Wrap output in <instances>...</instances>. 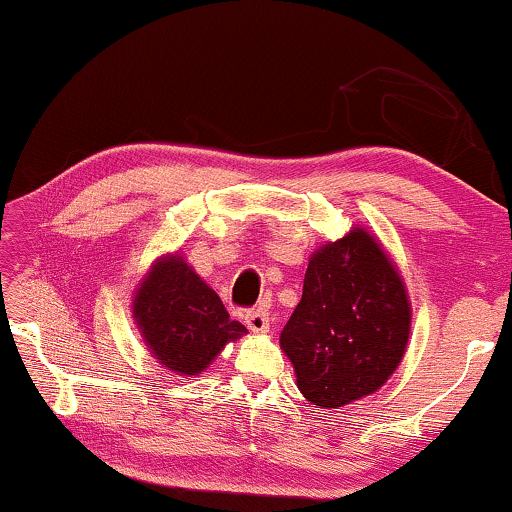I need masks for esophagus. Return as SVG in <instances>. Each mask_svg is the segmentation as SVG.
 I'll list each match as a JSON object with an SVG mask.
<instances>
[{"instance_id":"1","label":"esophagus","mask_w":512,"mask_h":512,"mask_svg":"<svg viewBox=\"0 0 512 512\" xmlns=\"http://www.w3.org/2000/svg\"><path fill=\"white\" fill-rule=\"evenodd\" d=\"M244 321H247L249 331H254V333H265V331H268V326H270V317H268V312H265V310L247 312Z\"/></svg>"}]
</instances>
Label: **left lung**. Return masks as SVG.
Listing matches in <instances>:
<instances>
[{"label":"left lung","mask_w":512,"mask_h":512,"mask_svg":"<svg viewBox=\"0 0 512 512\" xmlns=\"http://www.w3.org/2000/svg\"><path fill=\"white\" fill-rule=\"evenodd\" d=\"M410 300L396 265L366 228L310 256L303 298L279 345L296 384L319 408L375 394L394 375L410 335Z\"/></svg>","instance_id":"8db88e82"}]
</instances>
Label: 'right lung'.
<instances>
[{
  "instance_id": "add662e5",
  "label": "right lung",
  "mask_w": 512,
  "mask_h": 512,
  "mask_svg": "<svg viewBox=\"0 0 512 512\" xmlns=\"http://www.w3.org/2000/svg\"><path fill=\"white\" fill-rule=\"evenodd\" d=\"M132 317L160 366L188 377L202 373L228 342L247 333L179 254L151 265L132 300Z\"/></svg>"
}]
</instances>
